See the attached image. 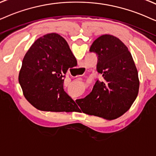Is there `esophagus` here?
<instances>
[{
	"mask_svg": "<svg viewBox=\"0 0 156 156\" xmlns=\"http://www.w3.org/2000/svg\"><path fill=\"white\" fill-rule=\"evenodd\" d=\"M80 68L81 69V70H83V69H85V68H83V67H80Z\"/></svg>",
	"mask_w": 156,
	"mask_h": 156,
	"instance_id": "1",
	"label": "esophagus"
}]
</instances>
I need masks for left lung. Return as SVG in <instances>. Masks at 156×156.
Listing matches in <instances>:
<instances>
[{"label": "left lung", "instance_id": "1", "mask_svg": "<svg viewBox=\"0 0 156 156\" xmlns=\"http://www.w3.org/2000/svg\"><path fill=\"white\" fill-rule=\"evenodd\" d=\"M89 51L98 56L96 70L103 80H98L92 91L76 103L87 114L117 119L131 107L138 94V73L133 57L119 39L109 34L96 39Z\"/></svg>", "mask_w": 156, "mask_h": 156}]
</instances>
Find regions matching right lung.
I'll return each instance as SVG.
<instances>
[{
    "instance_id": "right-lung-1",
    "label": "right lung",
    "mask_w": 156,
    "mask_h": 156,
    "mask_svg": "<svg viewBox=\"0 0 156 156\" xmlns=\"http://www.w3.org/2000/svg\"><path fill=\"white\" fill-rule=\"evenodd\" d=\"M75 65L76 59L63 37L56 33L39 37L26 53L19 72L23 96L42 111L76 112V102L63 89L66 73Z\"/></svg>"
}]
</instances>
